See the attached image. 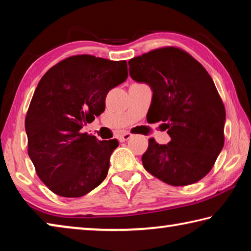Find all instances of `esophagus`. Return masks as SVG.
Listing matches in <instances>:
<instances>
[{
	"label": "esophagus",
	"instance_id": "1",
	"mask_svg": "<svg viewBox=\"0 0 251 251\" xmlns=\"http://www.w3.org/2000/svg\"><path fill=\"white\" fill-rule=\"evenodd\" d=\"M130 137H131V134H129V133H123V134H121L120 136H118V141L123 143V142L128 141Z\"/></svg>",
	"mask_w": 251,
	"mask_h": 251
}]
</instances>
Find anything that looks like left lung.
<instances>
[{"mask_svg":"<svg viewBox=\"0 0 251 251\" xmlns=\"http://www.w3.org/2000/svg\"><path fill=\"white\" fill-rule=\"evenodd\" d=\"M128 65L130 77L151 88V122H163L172 138L167 145L151 138L143 166L172 186L201 180L225 142L226 110L214 80L192 55L173 46L131 58Z\"/></svg>","mask_w":251,"mask_h":251,"instance_id":"obj_1","label":"left lung"}]
</instances>
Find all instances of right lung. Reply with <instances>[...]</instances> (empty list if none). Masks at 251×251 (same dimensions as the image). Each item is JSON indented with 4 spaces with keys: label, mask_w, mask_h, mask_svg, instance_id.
Segmentation results:
<instances>
[{
    "label": "right lung",
    "mask_w": 251,
    "mask_h": 251,
    "mask_svg": "<svg viewBox=\"0 0 251 251\" xmlns=\"http://www.w3.org/2000/svg\"><path fill=\"white\" fill-rule=\"evenodd\" d=\"M126 61L75 55L46 72L25 118L27 152L37 176L54 194L82 197L106 176L117 139L80 133L105 110L107 93L125 82Z\"/></svg>",
    "instance_id": "add662e5"
}]
</instances>
